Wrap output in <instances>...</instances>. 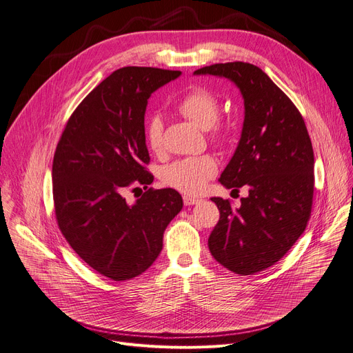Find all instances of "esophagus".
Instances as JSON below:
<instances>
[{
	"label": "esophagus",
	"mask_w": 353,
	"mask_h": 353,
	"mask_svg": "<svg viewBox=\"0 0 353 353\" xmlns=\"http://www.w3.org/2000/svg\"><path fill=\"white\" fill-rule=\"evenodd\" d=\"M202 201L201 199H198V198H192V196H183V203L186 205V206H191V205H198V203H201Z\"/></svg>",
	"instance_id": "esophagus-1"
}]
</instances>
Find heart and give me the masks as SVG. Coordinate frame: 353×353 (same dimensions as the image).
I'll list each match as a JSON object with an SVG mask.
<instances>
[{"label": "heart", "instance_id": "obj_1", "mask_svg": "<svg viewBox=\"0 0 353 353\" xmlns=\"http://www.w3.org/2000/svg\"><path fill=\"white\" fill-rule=\"evenodd\" d=\"M176 110L199 128L210 130L215 139L223 137L222 128L216 123L221 105L218 98L211 91L205 88L190 91L178 102ZM145 141L152 152L159 154L162 151L163 122L161 117L152 115L145 123ZM216 172L218 163L215 158L211 155H199L183 158L168 165L163 170L162 179L167 185L186 195H199Z\"/></svg>", "mask_w": 353, "mask_h": 353}]
</instances>
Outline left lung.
<instances>
[{"instance_id":"left-lung-1","label":"left lung","mask_w":353,"mask_h":353,"mask_svg":"<svg viewBox=\"0 0 353 353\" xmlns=\"http://www.w3.org/2000/svg\"><path fill=\"white\" fill-rule=\"evenodd\" d=\"M194 74L230 79L243 98L241 139L219 182L250 194L239 208L211 198L221 216L208 246L226 269L252 275L276 263L305 231L314 198L312 142L294 102L256 65L236 61Z\"/></svg>"}]
</instances>
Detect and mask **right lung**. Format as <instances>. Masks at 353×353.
<instances>
[{"label": "right lung", "mask_w": 353, "mask_h": 353, "mask_svg": "<svg viewBox=\"0 0 353 353\" xmlns=\"http://www.w3.org/2000/svg\"><path fill=\"white\" fill-rule=\"evenodd\" d=\"M181 71L125 67L82 101L57 145L52 194L58 226L72 250L112 281L132 279L162 251L165 228L182 210L172 188L152 190L145 142V111L152 92ZM143 184L128 204L123 192ZM138 190V188H135Z\"/></svg>", "instance_id": "1"}]
</instances>
